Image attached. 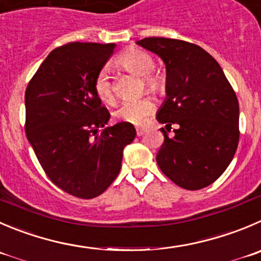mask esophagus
Returning a JSON list of instances; mask_svg holds the SVG:
<instances>
[{
  "label": "esophagus",
  "instance_id": "obj_1",
  "mask_svg": "<svg viewBox=\"0 0 261 261\" xmlns=\"http://www.w3.org/2000/svg\"><path fill=\"white\" fill-rule=\"evenodd\" d=\"M136 132H137V136H142L143 133H145V132H143L142 128H137V129H136Z\"/></svg>",
  "mask_w": 261,
  "mask_h": 261
}]
</instances>
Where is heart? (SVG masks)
Returning <instances> with one entry per match:
<instances>
[{"instance_id":"obj_1","label":"heart","mask_w":261,"mask_h":261,"mask_svg":"<svg viewBox=\"0 0 261 261\" xmlns=\"http://www.w3.org/2000/svg\"><path fill=\"white\" fill-rule=\"evenodd\" d=\"M115 66L120 70L133 75L141 76L142 89L151 93H163L165 91L166 81L163 74L153 71L155 60L148 52L136 47H129L118 55ZM93 91L96 96L106 105L114 102V86L110 75L101 70L93 79ZM153 110V103L150 97H141L133 101H125L115 111V116L121 121L130 124L142 123L143 119Z\"/></svg>"}]
</instances>
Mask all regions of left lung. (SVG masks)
I'll return each instance as SVG.
<instances>
[{
	"label": "left lung",
	"instance_id": "left-lung-1",
	"mask_svg": "<svg viewBox=\"0 0 261 261\" xmlns=\"http://www.w3.org/2000/svg\"><path fill=\"white\" fill-rule=\"evenodd\" d=\"M137 43L165 63L168 98L156 119L168 132L177 126L172 138L161 129L164 142L156 163L179 187H207L227 169L240 141L234 89L218 61L197 44L164 37Z\"/></svg>",
	"mask_w": 261,
	"mask_h": 261
}]
</instances>
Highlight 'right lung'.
Listing matches in <instances>:
<instances>
[{
  "label": "right lung",
  "instance_id": "right-lung-1",
  "mask_svg": "<svg viewBox=\"0 0 261 261\" xmlns=\"http://www.w3.org/2000/svg\"><path fill=\"white\" fill-rule=\"evenodd\" d=\"M114 43L69 42L55 48L25 89V133L55 186L78 198L97 197L121 168L123 150L136 137L130 123L105 128L110 113L93 79Z\"/></svg>",
  "mask_w": 261,
  "mask_h": 261
}]
</instances>
